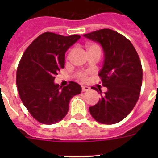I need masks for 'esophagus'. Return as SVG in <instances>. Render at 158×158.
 <instances>
[{
	"instance_id": "1",
	"label": "esophagus",
	"mask_w": 158,
	"mask_h": 158,
	"mask_svg": "<svg viewBox=\"0 0 158 158\" xmlns=\"http://www.w3.org/2000/svg\"><path fill=\"white\" fill-rule=\"evenodd\" d=\"M81 90L82 92H86V91H89L90 90V88L88 87V86H81Z\"/></svg>"
}]
</instances>
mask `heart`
Wrapping results in <instances>:
<instances>
[{"label":"heart","mask_w":158,"mask_h":158,"mask_svg":"<svg viewBox=\"0 0 158 158\" xmlns=\"http://www.w3.org/2000/svg\"><path fill=\"white\" fill-rule=\"evenodd\" d=\"M87 48H88V51H89V50H91V49L99 48V47L96 45H95V44H89V45L87 46ZM77 77L78 79H79L80 81H87L88 79L87 73L85 72L77 73Z\"/></svg>","instance_id":"heart-1"}]
</instances>
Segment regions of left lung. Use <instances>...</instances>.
Listing matches in <instances>:
<instances>
[{
  "label": "left lung",
  "instance_id": "8db88e82",
  "mask_svg": "<svg viewBox=\"0 0 158 158\" xmlns=\"http://www.w3.org/2000/svg\"><path fill=\"white\" fill-rule=\"evenodd\" d=\"M83 35L100 43L104 53L99 76L107 91L96 105L89 107L90 114L100 123L120 122L133 110L140 95L142 68L139 54L129 40L111 29H100ZM93 89L99 92L96 88Z\"/></svg>",
  "mask_w": 158,
  "mask_h": 158
}]
</instances>
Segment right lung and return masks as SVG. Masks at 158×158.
Masks as SVG:
<instances>
[{"label":"right lung","instance_id":"1","mask_svg":"<svg viewBox=\"0 0 158 158\" xmlns=\"http://www.w3.org/2000/svg\"><path fill=\"white\" fill-rule=\"evenodd\" d=\"M80 38L45 32L23 53L16 71V85L23 104L38 122L54 124L62 120L71 98L81 92L76 82L69 81L65 87L54 82L65 67V53Z\"/></svg>","mask_w":158,"mask_h":158}]
</instances>
